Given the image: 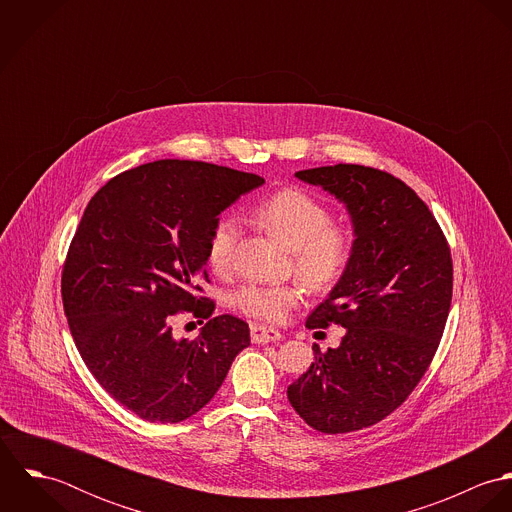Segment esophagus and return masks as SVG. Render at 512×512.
I'll list each match as a JSON object with an SVG mask.
<instances>
[{
	"instance_id": "esophagus-1",
	"label": "esophagus",
	"mask_w": 512,
	"mask_h": 512,
	"mask_svg": "<svg viewBox=\"0 0 512 512\" xmlns=\"http://www.w3.org/2000/svg\"><path fill=\"white\" fill-rule=\"evenodd\" d=\"M252 341L254 343H272V341H280L284 335L274 329V327H266V325H252Z\"/></svg>"
}]
</instances>
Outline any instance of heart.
<instances>
[{"label": "heart", "mask_w": 512, "mask_h": 512, "mask_svg": "<svg viewBox=\"0 0 512 512\" xmlns=\"http://www.w3.org/2000/svg\"><path fill=\"white\" fill-rule=\"evenodd\" d=\"M248 217L266 234L290 250L295 274L313 290L325 292L347 274L355 248L357 228L353 220L331 219L329 207L299 187H284L260 199ZM240 224L234 217H220L207 242V260L215 274L232 270ZM305 288L288 284H244L232 295L234 307L254 319L282 323L301 303Z\"/></svg>", "instance_id": "obj_1"}]
</instances>
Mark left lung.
<instances>
[{
	"label": "left lung",
	"mask_w": 512,
	"mask_h": 512,
	"mask_svg": "<svg viewBox=\"0 0 512 512\" xmlns=\"http://www.w3.org/2000/svg\"><path fill=\"white\" fill-rule=\"evenodd\" d=\"M295 175L347 205L357 248L305 323L347 333L337 349L313 347L288 400L317 432H357L402 406L432 365L451 307V250L428 205L386 171L339 163Z\"/></svg>",
	"instance_id": "8db88e82"
}]
</instances>
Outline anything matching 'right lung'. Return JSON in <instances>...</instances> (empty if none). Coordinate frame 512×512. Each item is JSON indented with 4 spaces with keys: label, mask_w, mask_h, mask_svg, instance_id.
<instances>
[{
    "label": "right lung",
    "mask_w": 512,
    "mask_h": 512,
    "mask_svg": "<svg viewBox=\"0 0 512 512\" xmlns=\"http://www.w3.org/2000/svg\"><path fill=\"white\" fill-rule=\"evenodd\" d=\"M264 179L207 161L159 159L112 177L90 199L63 264L61 295L76 349L98 384L146 422L177 424L217 394L248 323L213 315L201 286L219 215ZM208 323L177 342L170 321Z\"/></svg>",
    "instance_id": "right-lung-1"
}]
</instances>
